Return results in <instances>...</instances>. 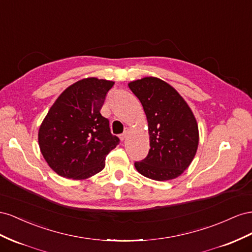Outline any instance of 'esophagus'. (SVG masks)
Listing matches in <instances>:
<instances>
[{
	"label": "esophagus",
	"mask_w": 252,
	"mask_h": 252,
	"mask_svg": "<svg viewBox=\"0 0 252 252\" xmlns=\"http://www.w3.org/2000/svg\"><path fill=\"white\" fill-rule=\"evenodd\" d=\"M128 132H130V130H128L127 127H126V130H125V132L122 133L121 135H120V140L121 141H124L126 138V136H127V134H128Z\"/></svg>",
	"instance_id": "1"
}]
</instances>
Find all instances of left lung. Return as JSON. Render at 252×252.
Returning <instances> with one entry per match:
<instances>
[{"mask_svg": "<svg viewBox=\"0 0 252 252\" xmlns=\"http://www.w3.org/2000/svg\"><path fill=\"white\" fill-rule=\"evenodd\" d=\"M148 120L149 154L135 162L139 173L154 181L174 179L188 169L196 154L198 126L190 106L169 83L145 77L128 83Z\"/></svg>", "mask_w": 252, "mask_h": 252, "instance_id": "8db88e82", "label": "left lung"}]
</instances>
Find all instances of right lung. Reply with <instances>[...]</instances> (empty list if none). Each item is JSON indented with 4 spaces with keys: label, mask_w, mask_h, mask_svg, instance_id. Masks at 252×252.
I'll list each match as a JSON object with an SVG mask.
<instances>
[{
    "label": "right lung",
    "mask_w": 252,
    "mask_h": 252,
    "mask_svg": "<svg viewBox=\"0 0 252 252\" xmlns=\"http://www.w3.org/2000/svg\"><path fill=\"white\" fill-rule=\"evenodd\" d=\"M115 82L84 78L64 90L39 128L40 151L57 174L82 181L102 171L119 138L100 110Z\"/></svg>",
    "instance_id": "right-lung-1"
}]
</instances>
